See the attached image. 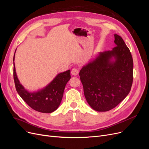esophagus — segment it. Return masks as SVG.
Masks as SVG:
<instances>
[{
    "instance_id": "34e87169",
    "label": "esophagus",
    "mask_w": 149,
    "mask_h": 149,
    "mask_svg": "<svg viewBox=\"0 0 149 149\" xmlns=\"http://www.w3.org/2000/svg\"><path fill=\"white\" fill-rule=\"evenodd\" d=\"M71 73V74H73V75L76 76V75H78V73H79V70H78V69L75 68H74L72 69Z\"/></svg>"
}]
</instances>
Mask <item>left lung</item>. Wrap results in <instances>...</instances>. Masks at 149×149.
Here are the masks:
<instances>
[{"instance_id":"1","label":"left lung","mask_w":149,"mask_h":149,"mask_svg":"<svg viewBox=\"0 0 149 149\" xmlns=\"http://www.w3.org/2000/svg\"><path fill=\"white\" fill-rule=\"evenodd\" d=\"M116 47L100 53L79 72L87 102L94 110L110 111L128 95L133 82V60L120 36L114 35ZM114 56L116 61L111 62Z\"/></svg>"}]
</instances>
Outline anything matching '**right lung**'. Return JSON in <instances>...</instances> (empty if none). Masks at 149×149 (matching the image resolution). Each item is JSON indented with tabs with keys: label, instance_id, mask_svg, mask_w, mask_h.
Returning a JSON list of instances; mask_svg holds the SVG:
<instances>
[{
	"label": "right lung",
	"instance_id": "1",
	"mask_svg": "<svg viewBox=\"0 0 149 149\" xmlns=\"http://www.w3.org/2000/svg\"><path fill=\"white\" fill-rule=\"evenodd\" d=\"M70 78V70H68L58 74L46 88L38 92L29 93L18 79L13 63V79L17 93L31 108L40 112L51 113L57 109L62 100L65 86Z\"/></svg>",
	"mask_w": 149,
	"mask_h": 149
}]
</instances>
